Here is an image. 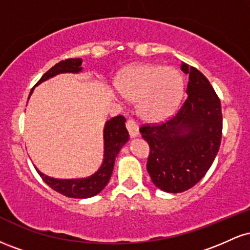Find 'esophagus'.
<instances>
[{"label":"esophagus","instance_id":"34e87169","mask_svg":"<svg viewBox=\"0 0 250 250\" xmlns=\"http://www.w3.org/2000/svg\"><path fill=\"white\" fill-rule=\"evenodd\" d=\"M125 127H127L128 131H129V135H130L131 137H135L139 135V125H137L136 121H135L134 119H131V117H129L127 119V122H125Z\"/></svg>","mask_w":250,"mask_h":250}]
</instances>
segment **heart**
<instances>
[{
    "mask_svg": "<svg viewBox=\"0 0 250 250\" xmlns=\"http://www.w3.org/2000/svg\"><path fill=\"white\" fill-rule=\"evenodd\" d=\"M125 99L137 100V111L145 120L160 121L174 113L182 97L183 83L179 71L155 64L129 68L120 80Z\"/></svg>",
    "mask_w": 250,
    "mask_h": 250,
    "instance_id": "heart-1",
    "label": "heart"
}]
</instances>
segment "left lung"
Masks as SVG:
<instances>
[{
  "label": "left lung",
  "instance_id": "left-lung-1",
  "mask_svg": "<svg viewBox=\"0 0 250 250\" xmlns=\"http://www.w3.org/2000/svg\"><path fill=\"white\" fill-rule=\"evenodd\" d=\"M187 97L179 110L161 123L140 128L147 140V170L153 183L167 193H182L205 176L222 137L221 102L208 79L187 63Z\"/></svg>",
  "mask_w": 250,
  "mask_h": 250
}]
</instances>
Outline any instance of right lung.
Instances as JSON below:
<instances>
[{"label": "right lung", "instance_id": "1", "mask_svg": "<svg viewBox=\"0 0 250 250\" xmlns=\"http://www.w3.org/2000/svg\"><path fill=\"white\" fill-rule=\"evenodd\" d=\"M81 63V59H67L64 61L56 63L39 80L37 84L45 81L49 77L57 75V74L79 73L82 69ZM33 89H31L30 94L33 93ZM125 122V116L117 115L105 123L104 135H103L104 136V159H103V163L99 171L91 175L90 177L76 180H56L45 176L36 169L37 173L51 189L64 195V196L74 197V199H87V197L95 196L107 186L111 173H113L114 163H115L117 154L129 139V134Z\"/></svg>", "mask_w": 250, "mask_h": 250}]
</instances>
